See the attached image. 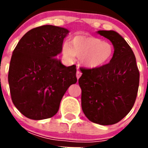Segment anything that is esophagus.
Wrapping results in <instances>:
<instances>
[{
    "label": "esophagus",
    "mask_w": 148,
    "mask_h": 148,
    "mask_svg": "<svg viewBox=\"0 0 148 148\" xmlns=\"http://www.w3.org/2000/svg\"><path fill=\"white\" fill-rule=\"evenodd\" d=\"M81 75H82V73H81L79 70H77L76 71V77H77V79H78V78H80Z\"/></svg>",
    "instance_id": "34e87169"
}]
</instances>
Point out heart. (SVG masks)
<instances>
[{
  "label": "heart",
  "mask_w": 148,
  "mask_h": 148,
  "mask_svg": "<svg viewBox=\"0 0 148 148\" xmlns=\"http://www.w3.org/2000/svg\"><path fill=\"white\" fill-rule=\"evenodd\" d=\"M63 56L73 60L74 56L81 58L84 66L90 69L99 68L110 61L114 54L113 45L95 36L78 35L72 38L68 44L63 45Z\"/></svg>",
  "instance_id": "1"
}]
</instances>
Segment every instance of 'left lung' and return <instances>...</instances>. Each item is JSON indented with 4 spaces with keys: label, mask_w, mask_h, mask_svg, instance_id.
I'll return each instance as SVG.
<instances>
[{
    "label": "left lung",
    "mask_w": 148,
    "mask_h": 148,
    "mask_svg": "<svg viewBox=\"0 0 148 148\" xmlns=\"http://www.w3.org/2000/svg\"><path fill=\"white\" fill-rule=\"evenodd\" d=\"M114 47L110 63L95 69L83 68L78 79L82 108L90 121L101 125H114L133 108L138 92L139 72L135 55L119 33L99 30Z\"/></svg>",
    "instance_id": "obj_1"
}]
</instances>
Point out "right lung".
<instances>
[{
  "instance_id": "add662e5",
  "label": "right lung",
  "mask_w": 148,
  "mask_h": 148,
  "mask_svg": "<svg viewBox=\"0 0 148 148\" xmlns=\"http://www.w3.org/2000/svg\"><path fill=\"white\" fill-rule=\"evenodd\" d=\"M69 31L44 25L21 38L10 61L8 82L12 102L30 119L53 117L67 89L77 82L76 66H65L56 58Z\"/></svg>"
}]
</instances>
